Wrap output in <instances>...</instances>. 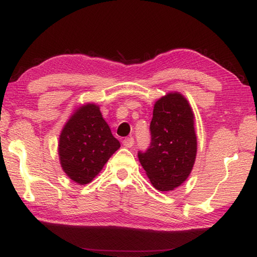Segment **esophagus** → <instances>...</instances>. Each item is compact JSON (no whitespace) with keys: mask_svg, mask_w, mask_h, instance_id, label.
I'll return each mask as SVG.
<instances>
[{"mask_svg":"<svg viewBox=\"0 0 257 257\" xmlns=\"http://www.w3.org/2000/svg\"><path fill=\"white\" fill-rule=\"evenodd\" d=\"M134 144H135L134 138H132V137H128V138L123 139V146L128 147V149H130V147H133V146H134Z\"/></svg>","mask_w":257,"mask_h":257,"instance_id":"34e87169","label":"esophagus"}]
</instances>
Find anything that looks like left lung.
Returning <instances> with one entry per match:
<instances>
[{"mask_svg":"<svg viewBox=\"0 0 257 257\" xmlns=\"http://www.w3.org/2000/svg\"><path fill=\"white\" fill-rule=\"evenodd\" d=\"M150 132L151 144L138 151L139 162L156 189H175L188 178L197 151L194 114L181 94L169 93L155 103Z\"/></svg>","mask_w":257,"mask_h":257,"instance_id":"obj_1","label":"left lung"}]
</instances>
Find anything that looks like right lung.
Instances as JSON below:
<instances>
[{
  "instance_id": "obj_1",
  "label": "right lung",
  "mask_w": 257,
  "mask_h": 257,
  "mask_svg": "<svg viewBox=\"0 0 257 257\" xmlns=\"http://www.w3.org/2000/svg\"><path fill=\"white\" fill-rule=\"evenodd\" d=\"M119 147L98 106L87 104L78 108L61 133V165L70 179L88 184Z\"/></svg>"
}]
</instances>
